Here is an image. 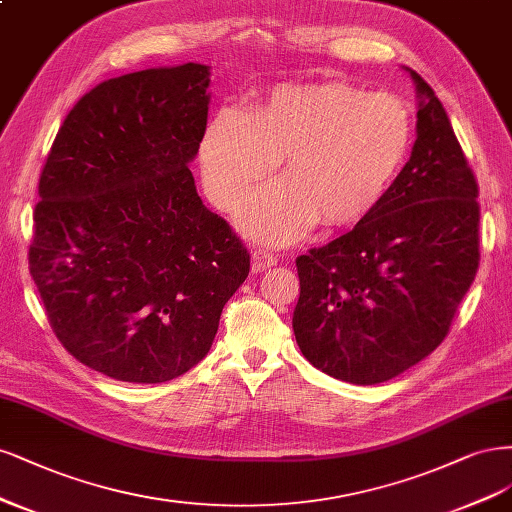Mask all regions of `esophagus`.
Listing matches in <instances>:
<instances>
[{"label": "esophagus", "mask_w": 512, "mask_h": 512, "mask_svg": "<svg viewBox=\"0 0 512 512\" xmlns=\"http://www.w3.org/2000/svg\"><path fill=\"white\" fill-rule=\"evenodd\" d=\"M272 266H276V259L270 255V253H266V251H253V255H251V270L257 274V272H266V270H270Z\"/></svg>", "instance_id": "34e87169"}]
</instances>
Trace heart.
<instances>
[{
	"instance_id": "1",
	"label": "heart",
	"mask_w": 512,
	"mask_h": 512,
	"mask_svg": "<svg viewBox=\"0 0 512 512\" xmlns=\"http://www.w3.org/2000/svg\"><path fill=\"white\" fill-rule=\"evenodd\" d=\"M412 114L400 97L342 82L274 87L255 112L223 106L200 142L206 193L232 210L285 157V178L238 210L246 236L291 244L312 227L366 219L387 197L412 144Z\"/></svg>"
}]
</instances>
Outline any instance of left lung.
<instances>
[{"label": "left lung", "instance_id": "1", "mask_svg": "<svg viewBox=\"0 0 512 512\" xmlns=\"http://www.w3.org/2000/svg\"><path fill=\"white\" fill-rule=\"evenodd\" d=\"M417 93V140L387 197L321 249L298 257L293 334L321 372L376 385L449 334L478 270V187L434 89Z\"/></svg>", "mask_w": 512, "mask_h": 512}]
</instances>
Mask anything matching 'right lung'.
Segmentation results:
<instances>
[{"mask_svg":"<svg viewBox=\"0 0 512 512\" xmlns=\"http://www.w3.org/2000/svg\"><path fill=\"white\" fill-rule=\"evenodd\" d=\"M210 65L110 78L65 117L40 176L29 272L80 364L166 383L208 355L249 253L197 195Z\"/></svg>","mask_w":512,"mask_h":512,"instance_id":"1","label":"right lung"}]
</instances>
